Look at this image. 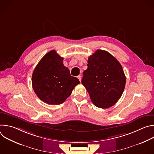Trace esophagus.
<instances>
[{
  "label": "esophagus",
  "instance_id": "1",
  "mask_svg": "<svg viewBox=\"0 0 154 154\" xmlns=\"http://www.w3.org/2000/svg\"><path fill=\"white\" fill-rule=\"evenodd\" d=\"M77 78L79 79V81L81 82V80H82V79H81V75H78V76H77Z\"/></svg>",
  "mask_w": 154,
  "mask_h": 154
}]
</instances>
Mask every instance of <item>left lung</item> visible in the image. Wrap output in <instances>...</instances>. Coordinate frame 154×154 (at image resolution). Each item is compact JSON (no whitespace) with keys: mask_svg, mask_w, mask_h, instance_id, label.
<instances>
[{"mask_svg":"<svg viewBox=\"0 0 154 154\" xmlns=\"http://www.w3.org/2000/svg\"><path fill=\"white\" fill-rule=\"evenodd\" d=\"M82 83L97 107L108 108L121 97L126 79L121 64L109 52L97 50L89 57Z\"/></svg>","mask_w":154,"mask_h":154,"instance_id":"obj_1","label":"left lung"}]
</instances>
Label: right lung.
<instances>
[{
  "instance_id": "add662e5",
  "label": "right lung",
  "mask_w": 154,
  "mask_h": 154,
  "mask_svg": "<svg viewBox=\"0 0 154 154\" xmlns=\"http://www.w3.org/2000/svg\"><path fill=\"white\" fill-rule=\"evenodd\" d=\"M61 57L54 50L47 53L38 63L32 77V87L37 96L50 105L63 103L80 83L70 74Z\"/></svg>"
}]
</instances>
